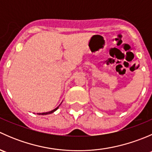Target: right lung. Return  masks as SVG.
Listing matches in <instances>:
<instances>
[{
  "instance_id": "add662e5",
  "label": "right lung",
  "mask_w": 152,
  "mask_h": 152,
  "mask_svg": "<svg viewBox=\"0 0 152 152\" xmlns=\"http://www.w3.org/2000/svg\"><path fill=\"white\" fill-rule=\"evenodd\" d=\"M59 106H60V104H59V106H58L57 107H56V108H55L54 110H51V111H49V112H47V113H37V115H48V114H51V113H53V112H55L56 111V110H57L58 108H59Z\"/></svg>"
}]
</instances>
